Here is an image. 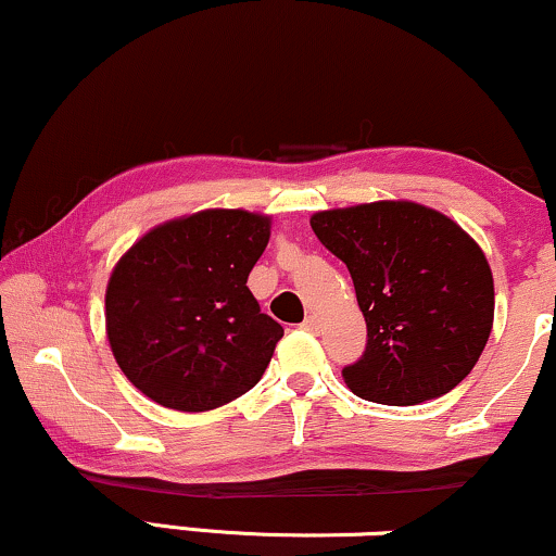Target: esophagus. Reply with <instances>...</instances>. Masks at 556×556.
Masks as SVG:
<instances>
[{
	"instance_id": "esophagus-1",
	"label": "esophagus",
	"mask_w": 556,
	"mask_h": 556,
	"mask_svg": "<svg viewBox=\"0 0 556 556\" xmlns=\"http://www.w3.org/2000/svg\"><path fill=\"white\" fill-rule=\"evenodd\" d=\"M301 327H304L306 331H312V334H316V331H319L321 324H319V319H316V316H306V321L301 324Z\"/></svg>"
}]
</instances>
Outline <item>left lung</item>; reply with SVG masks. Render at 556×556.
<instances>
[{
	"label": "left lung",
	"mask_w": 556,
	"mask_h": 556,
	"mask_svg": "<svg viewBox=\"0 0 556 556\" xmlns=\"http://www.w3.org/2000/svg\"><path fill=\"white\" fill-rule=\"evenodd\" d=\"M348 265L367 344L342 378L359 399L416 406L470 375L493 327V273L450 216L414 201H375L312 216Z\"/></svg>",
	"instance_id": "obj_1"
}]
</instances>
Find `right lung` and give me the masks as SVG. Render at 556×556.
<instances>
[{"label": "right lung", "mask_w": 556, "mask_h": 556, "mask_svg": "<svg viewBox=\"0 0 556 556\" xmlns=\"http://www.w3.org/2000/svg\"><path fill=\"white\" fill-rule=\"evenodd\" d=\"M268 240V216L206 208L127 250L106 286V337L137 391L208 410L257 386L283 337L248 288Z\"/></svg>", "instance_id": "1"}]
</instances>
